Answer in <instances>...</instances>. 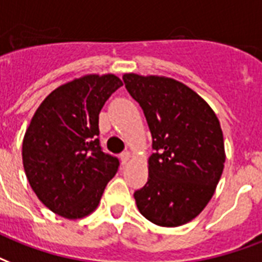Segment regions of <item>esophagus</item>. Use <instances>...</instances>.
<instances>
[{
  "label": "esophagus",
  "instance_id": "obj_1",
  "mask_svg": "<svg viewBox=\"0 0 262 262\" xmlns=\"http://www.w3.org/2000/svg\"><path fill=\"white\" fill-rule=\"evenodd\" d=\"M120 159H121V164H123V165H125V164L129 161V159H131V153H129V151H124V153H121Z\"/></svg>",
  "mask_w": 262,
  "mask_h": 262
}]
</instances>
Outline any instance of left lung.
Returning <instances> with one entry per match:
<instances>
[{"instance_id": "obj_1", "label": "left lung", "mask_w": 262, "mask_h": 262, "mask_svg": "<svg viewBox=\"0 0 262 262\" xmlns=\"http://www.w3.org/2000/svg\"><path fill=\"white\" fill-rule=\"evenodd\" d=\"M153 138L147 183L134 192L142 216L161 227L191 222L213 196L226 151L216 113L190 87L165 76L125 74Z\"/></svg>"}]
</instances>
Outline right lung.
Listing matches in <instances>:
<instances>
[{"mask_svg": "<svg viewBox=\"0 0 262 262\" xmlns=\"http://www.w3.org/2000/svg\"><path fill=\"white\" fill-rule=\"evenodd\" d=\"M123 86L116 75H84L57 87L36 109L23 139V167L42 204L76 220L94 212L119 169L102 151L98 116Z\"/></svg>", "mask_w": 262, "mask_h": 262, "instance_id": "1", "label": "right lung"}]
</instances>
